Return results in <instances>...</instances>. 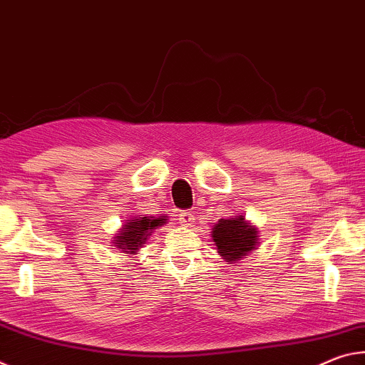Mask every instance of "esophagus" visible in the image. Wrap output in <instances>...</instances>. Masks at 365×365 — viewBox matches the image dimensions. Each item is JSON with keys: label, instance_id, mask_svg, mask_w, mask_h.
<instances>
[{"label": "esophagus", "instance_id": "esophagus-1", "mask_svg": "<svg viewBox=\"0 0 365 365\" xmlns=\"http://www.w3.org/2000/svg\"><path fill=\"white\" fill-rule=\"evenodd\" d=\"M194 220H195V215L192 212L184 210L179 213V223H181L182 226H190L194 223Z\"/></svg>", "mask_w": 365, "mask_h": 365}]
</instances>
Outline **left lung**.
<instances>
[{"label":"left lung","mask_w":365,"mask_h":365,"mask_svg":"<svg viewBox=\"0 0 365 365\" xmlns=\"http://www.w3.org/2000/svg\"><path fill=\"white\" fill-rule=\"evenodd\" d=\"M212 239L218 254L230 264L246 259L259 246V230L247 222L244 215L218 220L213 225Z\"/></svg>","instance_id":"left-lung-1"}]
</instances>
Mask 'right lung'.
<instances>
[{
  "label": "right lung",
  "mask_w": 365,
  "mask_h": 365,
  "mask_svg": "<svg viewBox=\"0 0 365 365\" xmlns=\"http://www.w3.org/2000/svg\"><path fill=\"white\" fill-rule=\"evenodd\" d=\"M166 220H168V217H145V215L126 220L123 228L113 237V244H115V247L121 249L123 254L134 257L155 230L168 223Z\"/></svg>",
  "instance_id": "right-lung-1"
}]
</instances>
